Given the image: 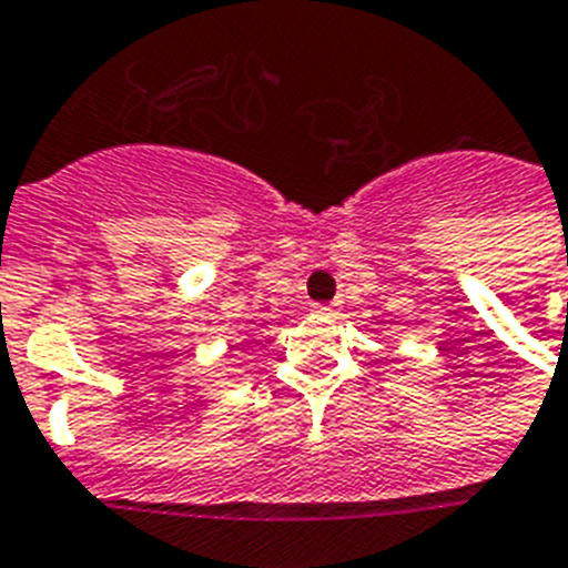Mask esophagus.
Segmentation results:
<instances>
[{"instance_id":"esophagus-1","label":"esophagus","mask_w":568,"mask_h":568,"mask_svg":"<svg viewBox=\"0 0 568 568\" xmlns=\"http://www.w3.org/2000/svg\"><path fill=\"white\" fill-rule=\"evenodd\" d=\"M339 305H313V313L316 316H337Z\"/></svg>"}]
</instances>
